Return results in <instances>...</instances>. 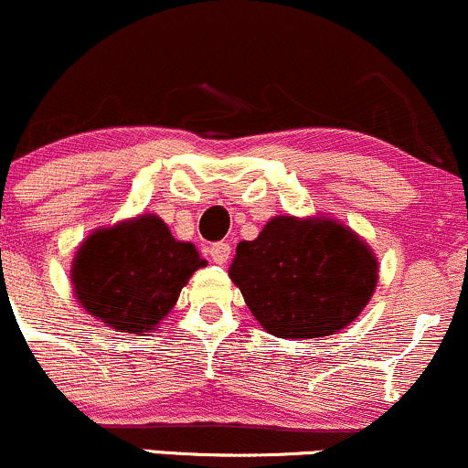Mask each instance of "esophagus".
I'll use <instances>...</instances> for the list:
<instances>
[{"label": "esophagus", "mask_w": 468, "mask_h": 468, "mask_svg": "<svg viewBox=\"0 0 468 468\" xmlns=\"http://www.w3.org/2000/svg\"><path fill=\"white\" fill-rule=\"evenodd\" d=\"M208 255H211V260L216 261V264H227L230 257V246L227 241H218V244H213L211 249H208Z\"/></svg>", "instance_id": "1"}]
</instances>
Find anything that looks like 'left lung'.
<instances>
[{
    "mask_svg": "<svg viewBox=\"0 0 468 468\" xmlns=\"http://www.w3.org/2000/svg\"><path fill=\"white\" fill-rule=\"evenodd\" d=\"M229 277L272 336L324 338L363 313L378 261L336 219L277 216L255 239L239 241Z\"/></svg>",
    "mask_w": 468,
    "mask_h": 468,
    "instance_id": "1",
    "label": "left lung"
}]
</instances>
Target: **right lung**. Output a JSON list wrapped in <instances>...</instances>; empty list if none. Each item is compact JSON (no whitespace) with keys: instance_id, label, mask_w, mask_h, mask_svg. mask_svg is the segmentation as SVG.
<instances>
[{"instance_id":"1","label":"right lung","mask_w":468,"mask_h":468,"mask_svg":"<svg viewBox=\"0 0 468 468\" xmlns=\"http://www.w3.org/2000/svg\"><path fill=\"white\" fill-rule=\"evenodd\" d=\"M207 261L154 213L99 229L74 255V297L116 332H149L171 313L193 272Z\"/></svg>"}]
</instances>
